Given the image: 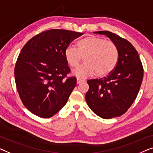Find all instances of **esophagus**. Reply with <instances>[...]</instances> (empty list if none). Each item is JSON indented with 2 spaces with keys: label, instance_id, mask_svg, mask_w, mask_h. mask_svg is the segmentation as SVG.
<instances>
[{
  "label": "esophagus",
  "instance_id": "esophagus-1",
  "mask_svg": "<svg viewBox=\"0 0 153 153\" xmlns=\"http://www.w3.org/2000/svg\"><path fill=\"white\" fill-rule=\"evenodd\" d=\"M85 80L82 79H80V78H77V85H79V84H81L82 82H85Z\"/></svg>",
  "mask_w": 153,
  "mask_h": 153
}]
</instances>
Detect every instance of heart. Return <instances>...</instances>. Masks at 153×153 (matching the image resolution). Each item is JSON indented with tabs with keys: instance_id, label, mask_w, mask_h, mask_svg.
Returning a JSON list of instances; mask_svg holds the SVG:
<instances>
[{
	"instance_id": "b5f03b06",
	"label": "heart",
	"mask_w": 153,
	"mask_h": 153,
	"mask_svg": "<svg viewBox=\"0 0 153 153\" xmlns=\"http://www.w3.org/2000/svg\"><path fill=\"white\" fill-rule=\"evenodd\" d=\"M85 57V63L73 71L74 76L79 78L92 76H105L114 69L119 59V50L111 41L95 36H89L77 43L74 46L66 47L64 58L71 67H76Z\"/></svg>"
}]
</instances>
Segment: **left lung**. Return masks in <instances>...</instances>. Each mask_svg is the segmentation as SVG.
Here are the masks:
<instances>
[{
	"instance_id": "obj_1",
	"label": "left lung",
	"mask_w": 153,
	"mask_h": 153,
	"mask_svg": "<svg viewBox=\"0 0 153 153\" xmlns=\"http://www.w3.org/2000/svg\"><path fill=\"white\" fill-rule=\"evenodd\" d=\"M104 34L117 45V66L104 78L87 81L89 89L85 99L89 108L102 119H109L126 113L136 99L143 77L140 58L130 42L109 31L94 32Z\"/></svg>"
}]
</instances>
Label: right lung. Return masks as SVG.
<instances>
[{
	"mask_svg": "<svg viewBox=\"0 0 153 153\" xmlns=\"http://www.w3.org/2000/svg\"><path fill=\"white\" fill-rule=\"evenodd\" d=\"M83 33L51 29L30 39L23 47L14 68L15 82L23 105L34 115L50 118L67 102L76 77L71 71L64 51Z\"/></svg>",
	"mask_w": 153,
	"mask_h": 153,
	"instance_id": "right-lung-1",
	"label": "right lung"
}]
</instances>
